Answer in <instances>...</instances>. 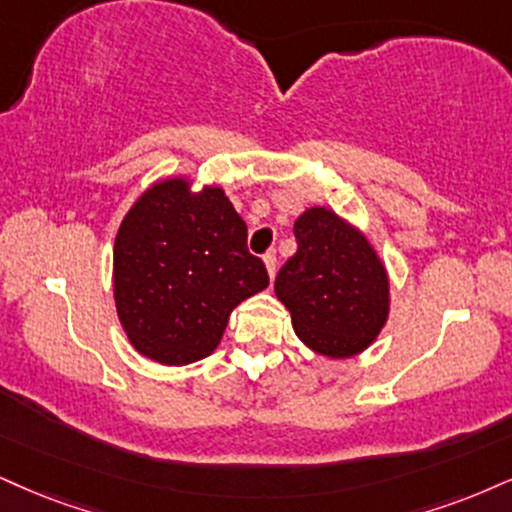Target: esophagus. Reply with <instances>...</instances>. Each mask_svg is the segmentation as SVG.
<instances>
[{
	"label": "esophagus",
	"instance_id": "1",
	"mask_svg": "<svg viewBox=\"0 0 512 512\" xmlns=\"http://www.w3.org/2000/svg\"><path fill=\"white\" fill-rule=\"evenodd\" d=\"M263 263H266V270H268L270 280H273V277H275V266H277V261H275V254H273V251H270V254L263 256Z\"/></svg>",
	"mask_w": 512,
	"mask_h": 512
}]
</instances>
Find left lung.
I'll return each instance as SVG.
<instances>
[{
    "instance_id": "1",
    "label": "left lung",
    "mask_w": 512,
    "mask_h": 512,
    "mask_svg": "<svg viewBox=\"0 0 512 512\" xmlns=\"http://www.w3.org/2000/svg\"><path fill=\"white\" fill-rule=\"evenodd\" d=\"M294 235L299 249L277 273L275 294L296 337L327 358L365 351L389 315V277L377 251L325 206L301 213Z\"/></svg>"
}]
</instances>
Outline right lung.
Listing matches in <instances>:
<instances>
[{"instance_id":"1","label":"right lung","mask_w":512,"mask_h":512,"mask_svg":"<svg viewBox=\"0 0 512 512\" xmlns=\"http://www.w3.org/2000/svg\"><path fill=\"white\" fill-rule=\"evenodd\" d=\"M151 185L113 244V299L130 344L163 365L201 361L220 344L232 308L268 287L246 249V223L220 187Z\"/></svg>"}]
</instances>
